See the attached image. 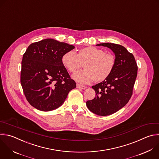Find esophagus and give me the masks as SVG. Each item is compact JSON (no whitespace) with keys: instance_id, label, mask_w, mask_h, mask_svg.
<instances>
[{"instance_id":"obj_1","label":"esophagus","mask_w":159,"mask_h":159,"mask_svg":"<svg viewBox=\"0 0 159 159\" xmlns=\"http://www.w3.org/2000/svg\"><path fill=\"white\" fill-rule=\"evenodd\" d=\"M77 87L79 88V89H85L87 88L86 86L81 85V84H77Z\"/></svg>"}]
</instances>
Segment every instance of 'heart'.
<instances>
[{"instance_id": "b5f03b06", "label": "heart", "mask_w": 159, "mask_h": 159, "mask_svg": "<svg viewBox=\"0 0 159 159\" xmlns=\"http://www.w3.org/2000/svg\"><path fill=\"white\" fill-rule=\"evenodd\" d=\"M62 63L72 73L76 72L84 64V70L76 72L73 79L82 84H89L95 80L101 82L106 80L113 72L116 66L114 56L103 50L92 46L66 52L62 56Z\"/></svg>"}]
</instances>
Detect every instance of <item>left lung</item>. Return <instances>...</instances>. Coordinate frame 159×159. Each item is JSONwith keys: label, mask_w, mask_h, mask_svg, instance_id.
I'll use <instances>...</instances> for the list:
<instances>
[{"label": "left lung", "mask_w": 159, "mask_h": 159, "mask_svg": "<svg viewBox=\"0 0 159 159\" xmlns=\"http://www.w3.org/2000/svg\"><path fill=\"white\" fill-rule=\"evenodd\" d=\"M116 56V66L111 75L93 86L95 97L86 102L87 108L101 116L111 115L124 107L133 93L137 75V65L132 54L124 46L113 43H102Z\"/></svg>", "instance_id": "left-lung-1"}]
</instances>
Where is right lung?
Instances as JSON below:
<instances>
[{
	"instance_id": "obj_1",
	"label": "right lung",
	"mask_w": 159,
	"mask_h": 159,
	"mask_svg": "<svg viewBox=\"0 0 159 159\" xmlns=\"http://www.w3.org/2000/svg\"><path fill=\"white\" fill-rule=\"evenodd\" d=\"M75 47L52 39L31 43L23 55L20 83L29 103L41 111L62 105L76 87L62 63V56Z\"/></svg>"
}]
</instances>
